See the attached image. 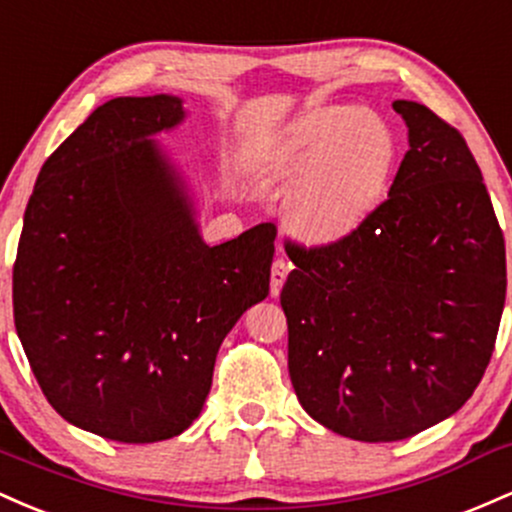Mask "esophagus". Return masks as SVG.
<instances>
[{
  "label": "esophagus",
  "mask_w": 512,
  "mask_h": 512,
  "mask_svg": "<svg viewBox=\"0 0 512 512\" xmlns=\"http://www.w3.org/2000/svg\"><path fill=\"white\" fill-rule=\"evenodd\" d=\"M287 273H290V263H287L285 258H275L273 268H271V292L273 295H278V292L283 290Z\"/></svg>",
  "instance_id": "34e87169"
}]
</instances>
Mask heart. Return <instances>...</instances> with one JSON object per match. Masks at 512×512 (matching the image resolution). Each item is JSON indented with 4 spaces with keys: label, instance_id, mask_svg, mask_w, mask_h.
Segmentation results:
<instances>
[{
    "label": "heart",
    "instance_id": "obj_1",
    "mask_svg": "<svg viewBox=\"0 0 512 512\" xmlns=\"http://www.w3.org/2000/svg\"><path fill=\"white\" fill-rule=\"evenodd\" d=\"M394 162V137L370 111L317 108L297 118L251 159L258 186L290 183L287 225L302 239L346 234L375 203Z\"/></svg>",
    "mask_w": 512,
    "mask_h": 512
}]
</instances>
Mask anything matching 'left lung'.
Here are the masks:
<instances>
[{
  "label": "left lung",
  "mask_w": 512,
  "mask_h": 512,
  "mask_svg": "<svg viewBox=\"0 0 512 512\" xmlns=\"http://www.w3.org/2000/svg\"><path fill=\"white\" fill-rule=\"evenodd\" d=\"M389 198L346 237L292 244L280 304L302 409L343 438L394 442L459 411L505 304V241L459 130L416 101Z\"/></svg>",
  "instance_id": "1"
}]
</instances>
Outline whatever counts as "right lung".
I'll return each mask as SVG.
<instances>
[{"instance_id":"1","label":"right lung","mask_w":512,"mask_h":512,"mask_svg":"<svg viewBox=\"0 0 512 512\" xmlns=\"http://www.w3.org/2000/svg\"><path fill=\"white\" fill-rule=\"evenodd\" d=\"M179 96H120L45 159L14 263V324L45 399L116 442L181 435L217 350L271 290L275 227L208 246L157 132Z\"/></svg>"}]
</instances>
